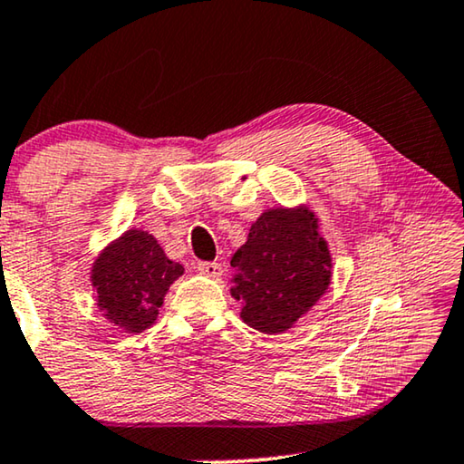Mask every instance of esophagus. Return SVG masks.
<instances>
[{
    "instance_id": "obj_1",
    "label": "esophagus",
    "mask_w": 464,
    "mask_h": 464,
    "mask_svg": "<svg viewBox=\"0 0 464 464\" xmlns=\"http://www.w3.org/2000/svg\"><path fill=\"white\" fill-rule=\"evenodd\" d=\"M198 271L206 277H220V273H223V266H220L218 263H199Z\"/></svg>"
}]
</instances>
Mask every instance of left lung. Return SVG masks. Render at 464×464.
<instances>
[{"mask_svg":"<svg viewBox=\"0 0 464 464\" xmlns=\"http://www.w3.org/2000/svg\"><path fill=\"white\" fill-rule=\"evenodd\" d=\"M231 296L239 317L263 334H284L317 304L332 282L328 241L311 208H269L233 254Z\"/></svg>","mask_w":464,"mask_h":464,"instance_id":"1","label":"left lung"}]
</instances>
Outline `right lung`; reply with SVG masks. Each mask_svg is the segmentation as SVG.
I'll return each instance as SVG.
<instances>
[{"instance_id":"obj_1","label":"right lung","mask_w":464,"mask_h":464,"mask_svg":"<svg viewBox=\"0 0 464 464\" xmlns=\"http://www.w3.org/2000/svg\"><path fill=\"white\" fill-rule=\"evenodd\" d=\"M185 266L166 256L149 231L128 229L94 258L90 284L107 322L128 334L151 328L164 306L169 285Z\"/></svg>"}]
</instances>
